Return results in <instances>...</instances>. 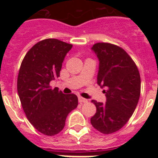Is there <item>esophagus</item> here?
I'll list each match as a JSON object with an SVG mask.
<instances>
[{
  "label": "esophagus",
  "instance_id": "1",
  "mask_svg": "<svg viewBox=\"0 0 158 158\" xmlns=\"http://www.w3.org/2000/svg\"><path fill=\"white\" fill-rule=\"evenodd\" d=\"M78 100H79V103H80V104H85V103H87L88 102L87 99H85L83 98V97H81V96L78 98Z\"/></svg>",
  "mask_w": 158,
  "mask_h": 158
}]
</instances>
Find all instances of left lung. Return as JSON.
I'll return each instance as SVG.
<instances>
[{
	"instance_id": "obj_1",
	"label": "left lung",
	"mask_w": 158,
	"mask_h": 158,
	"mask_svg": "<svg viewBox=\"0 0 158 158\" xmlns=\"http://www.w3.org/2000/svg\"><path fill=\"white\" fill-rule=\"evenodd\" d=\"M92 50L100 61L97 84L105 88L107 100L104 104L92 100L96 112L91 124L108 135L120 130L133 115L140 96V74L133 59L120 47L97 43Z\"/></svg>"
}]
</instances>
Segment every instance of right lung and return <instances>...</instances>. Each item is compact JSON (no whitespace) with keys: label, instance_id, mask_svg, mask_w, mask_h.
I'll list each match as a JSON object with an SVG mask.
<instances>
[{"label":"right lung","instance_id":"obj_1","mask_svg":"<svg viewBox=\"0 0 158 158\" xmlns=\"http://www.w3.org/2000/svg\"><path fill=\"white\" fill-rule=\"evenodd\" d=\"M72 47L56 39L40 41L27 51L18 73L17 91L25 115L32 126L47 136L62 131L68 114L78 105L76 95H65L50 85L60 77Z\"/></svg>","mask_w":158,"mask_h":158}]
</instances>
